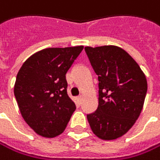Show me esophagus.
<instances>
[{
  "mask_svg": "<svg viewBox=\"0 0 160 160\" xmlns=\"http://www.w3.org/2000/svg\"><path fill=\"white\" fill-rule=\"evenodd\" d=\"M82 101V96H78V97H77V102H78V103H81Z\"/></svg>",
  "mask_w": 160,
  "mask_h": 160,
  "instance_id": "34e87169",
  "label": "esophagus"
}]
</instances>
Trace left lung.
<instances>
[{"label": "left lung", "mask_w": 160, "mask_h": 160, "mask_svg": "<svg viewBox=\"0 0 160 160\" xmlns=\"http://www.w3.org/2000/svg\"><path fill=\"white\" fill-rule=\"evenodd\" d=\"M99 81V106L87 115L93 133L114 140L138 119L147 93V78L137 62L118 46L85 47Z\"/></svg>", "instance_id": "left-lung-1"}]
</instances>
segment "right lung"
Returning <instances> with one entry per match:
<instances>
[{
  "label": "right lung",
  "instance_id": "add662e5",
  "mask_svg": "<svg viewBox=\"0 0 160 160\" xmlns=\"http://www.w3.org/2000/svg\"><path fill=\"white\" fill-rule=\"evenodd\" d=\"M83 46L47 48L30 56L16 77L14 95L23 119L40 136L61 134L76 109L66 73Z\"/></svg>",
  "mask_w": 160,
  "mask_h": 160
}]
</instances>
